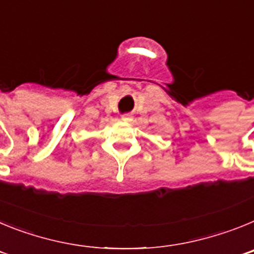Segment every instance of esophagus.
I'll list each match as a JSON object with an SVG mask.
<instances>
[{
    "instance_id": "1",
    "label": "esophagus",
    "mask_w": 254,
    "mask_h": 254,
    "mask_svg": "<svg viewBox=\"0 0 254 254\" xmlns=\"http://www.w3.org/2000/svg\"><path fill=\"white\" fill-rule=\"evenodd\" d=\"M122 121H123V122H131L132 117L129 116V114H123V116H122Z\"/></svg>"
}]
</instances>
